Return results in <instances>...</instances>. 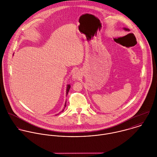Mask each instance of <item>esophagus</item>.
Here are the masks:
<instances>
[{"mask_svg": "<svg viewBox=\"0 0 157 157\" xmlns=\"http://www.w3.org/2000/svg\"><path fill=\"white\" fill-rule=\"evenodd\" d=\"M81 76V74H80V72L79 71H75L74 74H73V78L74 79H78Z\"/></svg>", "mask_w": 157, "mask_h": 157, "instance_id": "1", "label": "esophagus"}]
</instances>
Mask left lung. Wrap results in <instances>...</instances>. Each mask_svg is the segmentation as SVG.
<instances>
[{
    "label": "left lung",
    "instance_id": "8db88e82",
    "mask_svg": "<svg viewBox=\"0 0 157 157\" xmlns=\"http://www.w3.org/2000/svg\"><path fill=\"white\" fill-rule=\"evenodd\" d=\"M124 29L125 31H129V29H127V28H124Z\"/></svg>",
    "mask_w": 157,
    "mask_h": 157
}]
</instances>
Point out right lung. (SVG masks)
<instances>
[{"instance_id":"1","label":"right lung","mask_w":157,"mask_h":157,"mask_svg":"<svg viewBox=\"0 0 157 157\" xmlns=\"http://www.w3.org/2000/svg\"><path fill=\"white\" fill-rule=\"evenodd\" d=\"M70 88H71V85H68L67 86V90H66V94H68V92H69V90H70ZM66 102L65 103V107H64V108L66 107ZM64 110V109L63 110V111ZM62 111V112H63Z\"/></svg>"}]
</instances>
